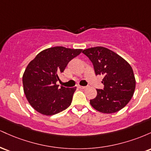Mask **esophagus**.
Listing matches in <instances>:
<instances>
[{
    "label": "esophagus",
    "instance_id": "34e87169",
    "mask_svg": "<svg viewBox=\"0 0 151 151\" xmlns=\"http://www.w3.org/2000/svg\"><path fill=\"white\" fill-rule=\"evenodd\" d=\"M78 88H79V89H86V86H78Z\"/></svg>",
    "mask_w": 151,
    "mask_h": 151
}]
</instances>
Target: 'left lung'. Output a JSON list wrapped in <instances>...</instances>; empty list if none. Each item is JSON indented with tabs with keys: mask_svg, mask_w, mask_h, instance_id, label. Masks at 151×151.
I'll return each mask as SVG.
<instances>
[{
	"mask_svg": "<svg viewBox=\"0 0 151 151\" xmlns=\"http://www.w3.org/2000/svg\"><path fill=\"white\" fill-rule=\"evenodd\" d=\"M82 52L92 62L96 75H103V89L90 100L93 109L104 114L122 109L132 98L136 79L132 67L116 53L104 47L84 50Z\"/></svg>",
	"mask_w": 151,
	"mask_h": 151,
	"instance_id": "8db88e82",
	"label": "left lung"
}]
</instances>
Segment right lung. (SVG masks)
I'll list each match as a JSON object with an SVG mask.
<instances>
[{
	"mask_svg": "<svg viewBox=\"0 0 151 151\" xmlns=\"http://www.w3.org/2000/svg\"><path fill=\"white\" fill-rule=\"evenodd\" d=\"M81 52V49L54 47L42 50L28 64L22 84L26 98L35 110L52 116L70 106L77 88H59L56 83L69 62Z\"/></svg>",
	"mask_w": 151,
	"mask_h": 151,
	"instance_id": "add662e5",
	"label": "right lung"
}]
</instances>
